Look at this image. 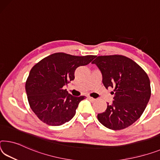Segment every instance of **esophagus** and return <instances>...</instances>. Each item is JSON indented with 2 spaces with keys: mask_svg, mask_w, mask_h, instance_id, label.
<instances>
[{
  "mask_svg": "<svg viewBox=\"0 0 160 160\" xmlns=\"http://www.w3.org/2000/svg\"><path fill=\"white\" fill-rule=\"evenodd\" d=\"M88 100H90V101H92V102H95V99H94V98H91V97H88Z\"/></svg>",
  "mask_w": 160,
  "mask_h": 160,
  "instance_id": "obj_1",
  "label": "esophagus"
}]
</instances>
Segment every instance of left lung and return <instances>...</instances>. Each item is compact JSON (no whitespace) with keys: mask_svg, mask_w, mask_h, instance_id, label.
<instances>
[{"mask_svg":"<svg viewBox=\"0 0 160 160\" xmlns=\"http://www.w3.org/2000/svg\"><path fill=\"white\" fill-rule=\"evenodd\" d=\"M92 63L102 73L104 86L107 89L115 88L113 101L107 102L106 110L98 114V120L110 130L128 128L140 118L150 98L148 75L135 62L123 55L98 56Z\"/></svg>","mask_w":160,"mask_h":160,"instance_id":"left-lung-1","label":"left lung"}]
</instances>
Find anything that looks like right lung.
<instances>
[{
    "instance_id": "add662e5",
    "label": "right lung",
    "mask_w": 160,
    "mask_h": 160,
    "mask_svg": "<svg viewBox=\"0 0 160 160\" xmlns=\"http://www.w3.org/2000/svg\"><path fill=\"white\" fill-rule=\"evenodd\" d=\"M95 55L75 56L56 52L40 60L30 70L25 90L30 108L40 120L51 126L69 122L85 96L75 97L63 87L75 79V71Z\"/></svg>"
}]
</instances>
